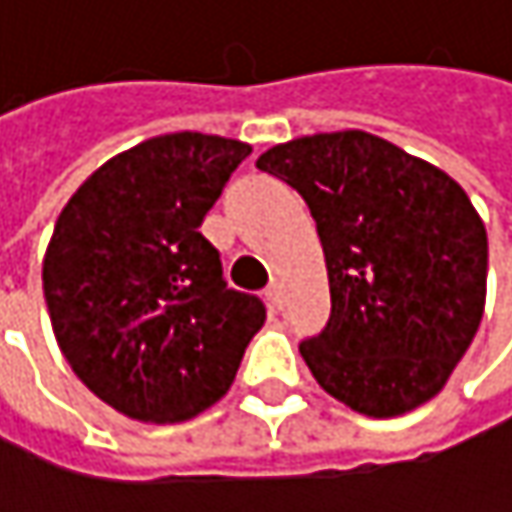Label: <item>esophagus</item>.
Returning a JSON list of instances; mask_svg holds the SVG:
<instances>
[{"label": "esophagus", "mask_w": 512, "mask_h": 512, "mask_svg": "<svg viewBox=\"0 0 512 512\" xmlns=\"http://www.w3.org/2000/svg\"><path fill=\"white\" fill-rule=\"evenodd\" d=\"M266 299H269L272 308H281V305H284V287H281V281H272V284L266 287Z\"/></svg>", "instance_id": "obj_1"}]
</instances>
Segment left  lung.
Masks as SVG:
<instances>
[{"label": "left lung", "instance_id": "obj_1", "mask_svg": "<svg viewBox=\"0 0 512 512\" xmlns=\"http://www.w3.org/2000/svg\"><path fill=\"white\" fill-rule=\"evenodd\" d=\"M257 168L308 204L332 317L299 353L326 394L394 418L433 400L486 305V228L460 183L364 130L269 148Z\"/></svg>", "mask_w": 512, "mask_h": 512}]
</instances>
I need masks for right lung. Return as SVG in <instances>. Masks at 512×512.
Returning a JSON list of instances; mask_svg holds the SVG:
<instances>
[{"label":"right lung","mask_w":512,"mask_h":512,"mask_svg":"<svg viewBox=\"0 0 512 512\" xmlns=\"http://www.w3.org/2000/svg\"><path fill=\"white\" fill-rule=\"evenodd\" d=\"M252 145L168 133L106 159L64 204L44 255L58 350L115 412L177 424L222 400L266 320L198 231Z\"/></svg>","instance_id":"obj_1"}]
</instances>
